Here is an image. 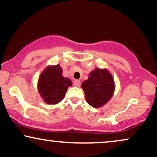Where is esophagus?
<instances>
[{
    "label": "esophagus",
    "mask_w": 157,
    "mask_h": 157,
    "mask_svg": "<svg viewBox=\"0 0 157 157\" xmlns=\"http://www.w3.org/2000/svg\"><path fill=\"white\" fill-rule=\"evenodd\" d=\"M74 85H75V86L79 87L80 85V81L78 80H75L74 81Z\"/></svg>",
    "instance_id": "1"
}]
</instances>
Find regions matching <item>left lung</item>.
Segmentation results:
<instances>
[{"label":"left lung","instance_id":"obj_1","mask_svg":"<svg viewBox=\"0 0 157 157\" xmlns=\"http://www.w3.org/2000/svg\"><path fill=\"white\" fill-rule=\"evenodd\" d=\"M87 102L95 108L102 106L112 97L114 82L106 69H95L82 84Z\"/></svg>","mask_w":157,"mask_h":157}]
</instances>
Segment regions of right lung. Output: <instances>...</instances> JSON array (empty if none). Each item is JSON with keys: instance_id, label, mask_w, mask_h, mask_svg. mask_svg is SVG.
Instances as JSON below:
<instances>
[{"instance_id": "obj_1", "label": "right lung", "mask_w": 157, "mask_h": 157, "mask_svg": "<svg viewBox=\"0 0 157 157\" xmlns=\"http://www.w3.org/2000/svg\"><path fill=\"white\" fill-rule=\"evenodd\" d=\"M71 85V80L62 76V69L59 65L48 67L39 77V93L48 104H56L61 101Z\"/></svg>"}]
</instances>
